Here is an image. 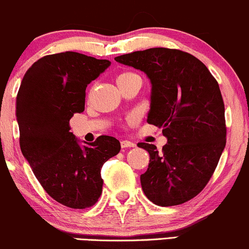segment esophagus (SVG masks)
I'll return each instance as SVG.
<instances>
[{"instance_id": "obj_1", "label": "esophagus", "mask_w": 249, "mask_h": 249, "mask_svg": "<svg viewBox=\"0 0 249 249\" xmlns=\"http://www.w3.org/2000/svg\"><path fill=\"white\" fill-rule=\"evenodd\" d=\"M121 147H122V148H128V147H135V143L132 142V141L122 140L121 141Z\"/></svg>"}]
</instances>
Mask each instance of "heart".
Wrapping results in <instances>:
<instances>
[{"instance_id": "heart-1", "label": "heart", "mask_w": 249, "mask_h": 249, "mask_svg": "<svg viewBox=\"0 0 249 249\" xmlns=\"http://www.w3.org/2000/svg\"><path fill=\"white\" fill-rule=\"evenodd\" d=\"M134 76H138V74L132 73V72H124V73L119 74V77H117V83L122 82V81H125V79L130 78V77H134Z\"/></svg>"}]
</instances>
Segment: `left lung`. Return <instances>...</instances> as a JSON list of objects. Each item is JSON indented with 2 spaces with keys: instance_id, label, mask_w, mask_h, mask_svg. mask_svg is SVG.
I'll return each mask as SVG.
<instances>
[{
  "instance_id": "left-lung-1",
  "label": "left lung",
  "mask_w": 249,
  "mask_h": 249,
  "mask_svg": "<svg viewBox=\"0 0 249 249\" xmlns=\"http://www.w3.org/2000/svg\"><path fill=\"white\" fill-rule=\"evenodd\" d=\"M145 72L152 83L147 122L162 127L167 143H138L149 153L141 175L146 197L160 207L183 204L199 194L226 147L224 103L207 66L180 50L156 47L115 58Z\"/></svg>"
}]
</instances>
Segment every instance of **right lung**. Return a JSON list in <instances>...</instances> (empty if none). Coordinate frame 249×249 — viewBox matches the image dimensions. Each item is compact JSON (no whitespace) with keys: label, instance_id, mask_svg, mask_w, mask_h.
<instances>
[{"label":"right lung","instance_id":"right-lung-1","mask_svg":"<svg viewBox=\"0 0 249 249\" xmlns=\"http://www.w3.org/2000/svg\"><path fill=\"white\" fill-rule=\"evenodd\" d=\"M109 65L77 52L45 55L28 69L18 92L21 152L45 191L72 209L97 202L101 168L121 149L120 141L108 135L79 145L69 124L73 114L84 111L88 84Z\"/></svg>","mask_w":249,"mask_h":249}]
</instances>
